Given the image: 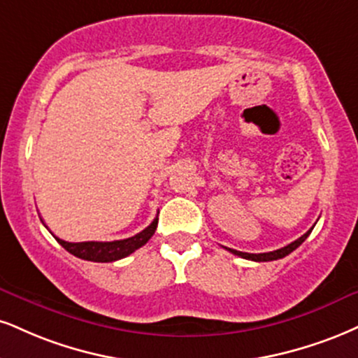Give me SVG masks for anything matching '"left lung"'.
<instances>
[{"label":"left lung","mask_w":358,"mask_h":358,"mask_svg":"<svg viewBox=\"0 0 358 358\" xmlns=\"http://www.w3.org/2000/svg\"><path fill=\"white\" fill-rule=\"evenodd\" d=\"M313 227L310 228V230L307 231V234H303L300 238H296L295 242H292L290 245H287V247L283 248H278V250H273V252H268V253H247V252H238V250H234V248H227L228 252H231L234 255H238L242 258H247V260H253V262H272V260H278V258H283L287 257L288 253L294 252L295 248H299L300 245H302L305 240H307V236L312 234Z\"/></svg>","instance_id":"8db88e82"}]
</instances>
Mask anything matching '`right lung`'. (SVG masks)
I'll return each mask as SVG.
<instances>
[{
  "mask_svg": "<svg viewBox=\"0 0 358 358\" xmlns=\"http://www.w3.org/2000/svg\"><path fill=\"white\" fill-rule=\"evenodd\" d=\"M158 225V218L150 223L148 227L145 228L143 231L136 234L135 236H130V238L124 240H115V242H78V243H71V242H64V240L55 236L56 242L64 250L71 253V255L81 258V260H88V262H101V264H106V262H116L120 258L128 257L130 253L135 252L140 247L148 242L152 238L155 230H157Z\"/></svg>",
  "mask_w": 358,
  "mask_h": 358,
  "instance_id": "right-lung-1",
  "label": "right lung"
}]
</instances>
